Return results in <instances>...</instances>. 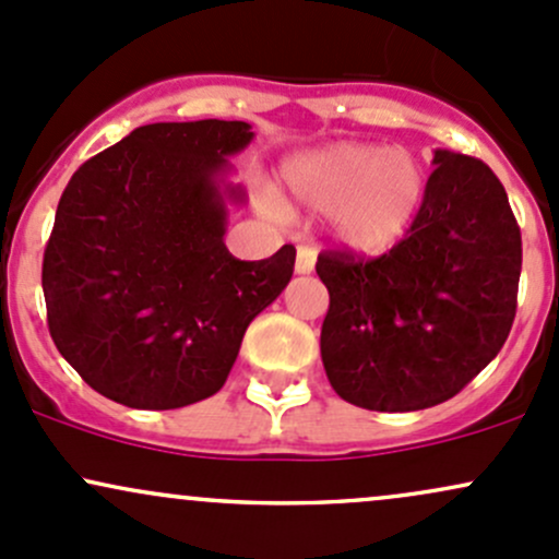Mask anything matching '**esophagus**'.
I'll use <instances>...</instances> for the list:
<instances>
[{"label": "esophagus", "instance_id": "34e87169", "mask_svg": "<svg viewBox=\"0 0 559 559\" xmlns=\"http://www.w3.org/2000/svg\"><path fill=\"white\" fill-rule=\"evenodd\" d=\"M313 263H317V250L309 246H298V255H296V272L298 274H311Z\"/></svg>", "mask_w": 559, "mask_h": 559}]
</instances>
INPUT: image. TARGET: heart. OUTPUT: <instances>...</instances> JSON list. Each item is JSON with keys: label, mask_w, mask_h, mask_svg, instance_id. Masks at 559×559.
<instances>
[{"label": "heart", "mask_w": 559, "mask_h": 559, "mask_svg": "<svg viewBox=\"0 0 559 559\" xmlns=\"http://www.w3.org/2000/svg\"><path fill=\"white\" fill-rule=\"evenodd\" d=\"M290 192L317 211H332V229L350 250L378 253L415 222L425 198V168L406 147L337 142L300 155L285 168Z\"/></svg>", "instance_id": "1"}]
</instances>
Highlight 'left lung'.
Instances as JSON below:
<instances>
[{"label":"left lung","mask_w":559,"mask_h":559,"mask_svg":"<svg viewBox=\"0 0 559 559\" xmlns=\"http://www.w3.org/2000/svg\"><path fill=\"white\" fill-rule=\"evenodd\" d=\"M406 237L378 259L324 250L322 361L348 404L417 412L462 391L504 346L523 242L504 187L473 155L436 150Z\"/></svg>","instance_id":"left-lung-1"}]
</instances>
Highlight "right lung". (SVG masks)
I'll return each mask as SVG.
<instances>
[{
    "label": "right lung",
    "mask_w": 559,
    "mask_h": 559,
    "mask_svg": "<svg viewBox=\"0 0 559 559\" xmlns=\"http://www.w3.org/2000/svg\"><path fill=\"white\" fill-rule=\"evenodd\" d=\"M246 121L147 123L68 181L44 248L47 324L105 399L179 409L227 382L248 324L287 287L296 248L240 261L224 246L229 155Z\"/></svg>",
    "instance_id": "add662e5"
}]
</instances>
